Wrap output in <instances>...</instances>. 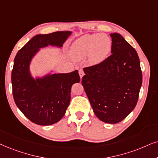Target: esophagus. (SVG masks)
I'll return each instance as SVG.
<instances>
[{"instance_id": "34e87169", "label": "esophagus", "mask_w": 158, "mask_h": 158, "mask_svg": "<svg viewBox=\"0 0 158 158\" xmlns=\"http://www.w3.org/2000/svg\"><path fill=\"white\" fill-rule=\"evenodd\" d=\"M79 77H80V78L81 79L82 78V77L84 75H85V72H84V71L82 69H80L79 71Z\"/></svg>"}]
</instances>
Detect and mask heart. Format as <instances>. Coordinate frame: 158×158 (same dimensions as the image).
<instances>
[{
  "label": "heart",
  "instance_id": "obj_1",
  "mask_svg": "<svg viewBox=\"0 0 158 158\" xmlns=\"http://www.w3.org/2000/svg\"><path fill=\"white\" fill-rule=\"evenodd\" d=\"M111 46V39L105 33L86 34L73 43L71 55L77 60H81L87 56L90 64L97 65L107 58Z\"/></svg>",
  "mask_w": 158,
  "mask_h": 158
}]
</instances>
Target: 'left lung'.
I'll return each mask as SVG.
<instances>
[{
	"label": "left lung",
	"mask_w": 158,
	"mask_h": 158,
	"mask_svg": "<svg viewBox=\"0 0 158 158\" xmlns=\"http://www.w3.org/2000/svg\"><path fill=\"white\" fill-rule=\"evenodd\" d=\"M110 36L111 55L99 64L85 68L81 85L98 118L115 124L136 106L142 73L134 48L119 33Z\"/></svg>",
	"instance_id": "left-lung-1"
}]
</instances>
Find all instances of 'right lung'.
Segmentation results:
<instances>
[{"label": "right lung", "instance_id": "add662e5", "mask_svg": "<svg viewBox=\"0 0 158 158\" xmlns=\"http://www.w3.org/2000/svg\"><path fill=\"white\" fill-rule=\"evenodd\" d=\"M71 33L57 31L36 35L16 55L11 72L14 100L23 114L37 125H50L63 118L71 101V87L80 81V77L75 70L34 78L30 65L41 48L49 45L61 48Z\"/></svg>", "mask_w": 158, "mask_h": 158}]
</instances>
